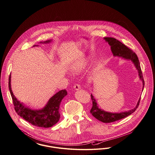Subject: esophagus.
Returning <instances> with one entry per match:
<instances>
[{
    "label": "esophagus",
    "instance_id": "34e87169",
    "mask_svg": "<svg viewBox=\"0 0 155 155\" xmlns=\"http://www.w3.org/2000/svg\"><path fill=\"white\" fill-rule=\"evenodd\" d=\"M74 87L75 90H79L80 89H81V86L78 84H75L74 85Z\"/></svg>",
    "mask_w": 155,
    "mask_h": 155
}]
</instances>
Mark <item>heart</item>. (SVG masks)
Segmentation results:
<instances>
[{
  "label": "heart",
  "instance_id": "b5f03b06",
  "mask_svg": "<svg viewBox=\"0 0 155 155\" xmlns=\"http://www.w3.org/2000/svg\"><path fill=\"white\" fill-rule=\"evenodd\" d=\"M88 64V61L86 60L81 61L75 64H74L73 66V70L76 72H80L82 71L84 68Z\"/></svg>",
  "mask_w": 155,
  "mask_h": 155
}]
</instances>
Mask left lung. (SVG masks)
Masks as SVG:
<instances>
[{"label": "left lung", "mask_w": 155, "mask_h": 155, "mask_svg": "<svg viewBox=\"0 0 155 155\" xmlns=\"http://www.w3.org/2000/svg\"><path fill=\"white\" fill-rule=\"evenodd\" d=\"M104 39L110 46L111 51L113 54V56L122 57L124 59L130 60L133 61L135 66L138 71V73H139L138 75H139L140 78L142 81V83H143L142 91H143L144 85H145V82L143 80V75L140 68V63L136 53L133 52L132 50H131L127 46H126L125 45L123 44V43H121V42H120L115 38H111V37H105L104 38ZM91 96L92 100V107L90 110L91 113L94 117H95L98 120L106 123L117 121L120 119L125 118L126 117L131 114L138 108L140 100V97L137 106L133 109L124 111V112L118 113H113L105 111L102 110L101 109L99 108L97 104L96 103V100L95 99V98H94V96H92V94Z\"/></svg>", "instance_id": "left-lung-1"}]
</instances>
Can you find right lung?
Listing matches in <instances>:
<instances>
[{"label":"right lung","mask_w":155,"mask_h":155,"mask_svg":"<svg viewBox=\"0 0 155 155\" xmlns=\"http://www.w3.org/2000/svg\"><path fill=\"white\" fill-rule=\"evenodd\" d=\"M51 41V40H48L44 43H49ZM35 46L36 45L34 46ZM10 82L11 75L8 78V88L15 106V110L18 115L31 124L39 127H51L59 121L60 117L59 112L60 104L63 98L67 95L66 89L60 91L52 96L43 109L35 110L25 107L17 99L12 91Z\"/></svg>","instance_id":"right-lung-1"}]
</instances>
